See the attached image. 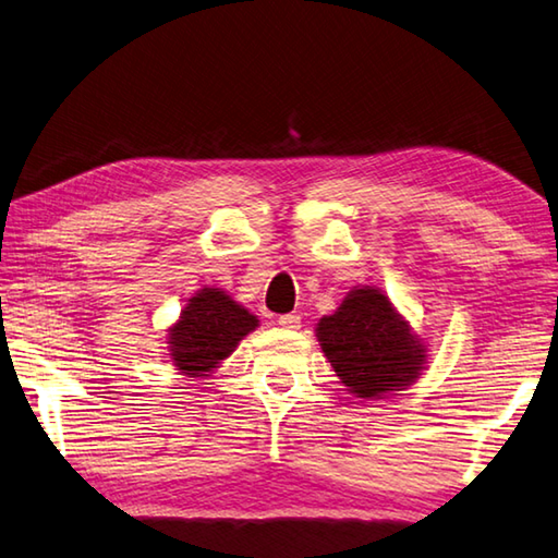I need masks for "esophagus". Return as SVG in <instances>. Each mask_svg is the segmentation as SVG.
Returning <instances> with one entry per match:
<instances>
[{"label":"esophagus","mask_w":558,"mask_h":558,"mask_svg":"<svg viewBox=\"0 0 558 558\" xmlns=\"http://www.w3.org/2000/svg\"><path fill=\"white\" fill-rule=\"evenodd\" d=\"M277 323L281 325V328H287V330H299L301 328V315H296V313L279 315Z\"/></svg>","instance_id":"1"}]
</instances>
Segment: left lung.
Instances as JSON below:
<instances>
[{"mask_svg": "<svg viewBox=\"0 0 558 558\" xmlns=\"http://www.w3.org/2000/svg\"><path fill=\"white\" fill-rule=\"evenodd\" d=\"M335 374L356 398H381L417 381L427 344L393 308L384 291L354 287L340 308L315 325Z\"/></svg>", "mask_w": 558, "mask_h": 558, "instance_id": "obj_1", "label": "left lung"}]
</instances>
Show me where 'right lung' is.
<instances>
[{
	"label": "right lung",
	"instance_id": "add662e5",
	"mask_svg": "<svg viewBox=\"0 0 558 558\" xmlns=\"http://www.w3.org/2000/svg\"><path fill=\"white\" fill-rule=\"evenodd\" d=\"M257 325V315L226 291L206 287L189 299L180 320L167 330L172 362L186 376H208Z\"/></svg>",
	"mask_w": 558,
	"mask_h": 558
}]
</instances>
